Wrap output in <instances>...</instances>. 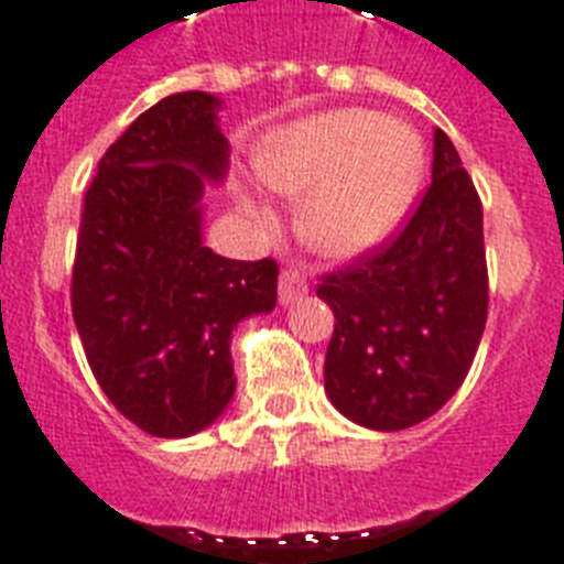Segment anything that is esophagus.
Instances as JSON below:
<instances>
[{
    "instance_id": "34e87169",
    "label": "esophagus",
    "mask_w": 564,
    "mask_h": 564,
    "mask_svg": "<svg viewBox=\"0 0 564 564\" xmlns=\"http://www.w3.org/2000/svg\"><path fill=\"white\" fill-rule=\"evenodd\" d=\"M278 295H281V304L283 306L295 304L297 297L306 295L304 274L297 272V269H283V272H281V283H278Z\"/></svg>"
}]
</instances>
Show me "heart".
I'll use <instances>...</instances> for the list:
<instances>
[{"label": "heart", "instance_id": "obj_1", "mask_svg": "<svg viewBox=\"0 0 564 564\" xmlns=\"http://www.w3.org/2000/svg\"><path fill=\"white\" fill-rule=\"evenodd\" d=\"M424 145L404 122L340 108L278 131L260 154V177L278 194L306 197L297 235L324 258H355L390 235L424 177ZM258 220L267 215L249 206Z\"/></svg>", "mask_w": 564, "mask_h": 564}]
</instances>
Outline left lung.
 I'll list each match as a JSON object with an SVG mask.
<instances>
[{"mask_svg": "<svg viewBox=\"0 0 564 564\" xmlns=\"http://www.w3.org/2000/svg\"><path fill=\"white\" fill-rule=\"evenodd\" d=\"M318 297L335 312L324 387L347 419L392 433L453 399L485 333L487 260L479 192L442 129L413 215L321 274Z\"/></svg>", "mask_w": 564, "mask_h": 564, "instance_id": "obj_1", "label": "left lung"}]
</instances>
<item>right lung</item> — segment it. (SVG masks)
I'll return each mask as SVG.
<instances>
[{"instance_id":"right-lung-1","label":"right lung","mask_w":564,"mask_h":564,"mask_svg":"<svg viewBox=\"0 0 564 564\" xmlns=\"http://www.w3.org/2000/svg\"><path fill=\"white\" fill-rule=\"evenodd\" d=\"M229 143L217 97L160 99L113 140L85 192L70 312L97 384L158 438L209 427L235 395L231 333L278 304V263L203 246L206 180Z\"/></svg>"}]
</instances>
